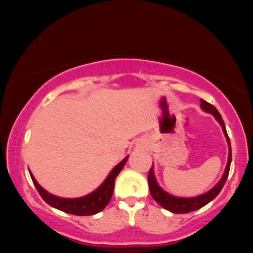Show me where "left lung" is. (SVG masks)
I'll use <instances>...</instances> for the list:
<instances>
[{"instance_id":"left-lung-1","label":"left lung","mask_w":253,"mask_h":253,"mask_svg":"<svg viewBox=\"0 0 253 253\" xmlns=\"http://www.w3.org/2000/svg\"><path fill=\"white\" fill-rule=\"evenodd\" d=\"M201 102V109L203 112L210 113V114L213 115L215 118V120L220 124L221 126L223 134H225L226 141L228 144V158H227V164H226L225 171H223L222 177L220 178V181L211 188V190L206 191L205 194H201L199 196H194V197H178V196H173L171 194L165 191L161 185L158 184L157 182L156 176H155V171H153V165L151 168L150 172H149V188H150V193L152 195L153 199L157 203L162 206L164 210L171 211V213H176V214H184V213H190V211H197L200 208H202L203 206H206L207 203H210L211 200H214L215 197L219 195V193L221 191L223 184H225L226 179L228 177V172H229V167H231V161H232V150H231V143H229V138L227 135V132H226V127H225V123H223L221 115L220 113L217 112V109L214 106H211V103L206 102L205 100H200Z\"/></svg>"}]
</instances>
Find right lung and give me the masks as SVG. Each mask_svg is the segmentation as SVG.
Here are the masks:
<instances>
[{
    "mask_svg": "<svg viewBox=\"0 0 253 253\" xmlns=\"http://www.w3.org/2000/svg\"><path fill=\"white\" fill-rule=\"evenodd\" d=\"M127 159H128V156L125 157L123 161H121L114 169L110 171L109 175L107 176L106 179L102 182V184L98 188H96L92 193L82 197H76V199H66V197H59L48 193L47 190L43 189L42 185L37 182V179L34 178L33 175H32L31 171H30L32 181H33L34 185H36L37 190L39 191L40 196H42L43 201L48 203L51 207L62 211H65V213L74 214V215L86 216L97 214L98 211H103L104 208H106V206L108 205L110 199H112L113 191H114L115 178H117V176L120 173V171L124 169Z\"/></svg>",
    "mask_w": 253,
    "mask_h": 253,
    "instance_id": "add662e5",
    "label": "right lung"
}]
</instances>
